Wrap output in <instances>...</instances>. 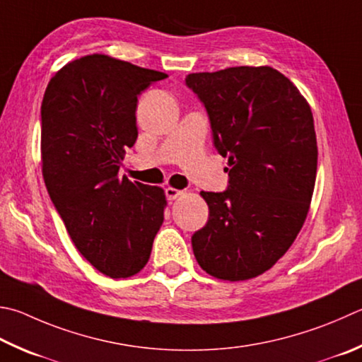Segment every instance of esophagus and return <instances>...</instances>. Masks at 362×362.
Here are the masks:
<instances>
[{"label": "esophagus", "instance_id": "esophagus-1", "mask_svg": "<svg viewBox=\"0 0 362 362\" xmlns=\"http://www.w3.org/2000/svg\"><path fill=\"white\" fill-rule=\"evenodd\" d=\"M164 194H166V198L169 201H174L177 198H180V196L183 194V189H175L173 187H168L166 189H164Z\"/></svg>", "mask_w": 362, "mask_h": 362}]
</instances>
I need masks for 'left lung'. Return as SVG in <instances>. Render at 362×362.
<instances>
[{
    "instance_id": "1",
    "label": "left lung",
    "mask_w": 362,
    "mask_h": 362,
    "mask_svg": "<svg viewBox=\"0 0 362 362\" xmlns=\"http://www.w3.org/2000/svg\"><path fill=\"white\" fill-rule=\"evenodd\" d=\"M185 83L229 166L225 192H201L209 220L192 235L196 261L216 279H253L286 253L305 221L318 160L310 106L269 66L194 72Z\"/></svg>"
}]
</instances>
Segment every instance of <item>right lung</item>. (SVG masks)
I'll return each instance as SVG.
<instances>
[{"label":"right lung","instance_id":"right-lung-1","mask_svg":"<svg viewBox=\"0 0 362 362\" xmlns=\"http://www.w3.org/2000/svg\"><path fill=\"white\" fill-rule=\"evenodd\" d=\"M166 77L95 54L63 66L44 93L45 187L76 248L112 279L131 277L147 264L164 220L163 189L118 170L137 139V96Z\"/></svg>","mask_w":362,"mask_h":362}]
</instances>
